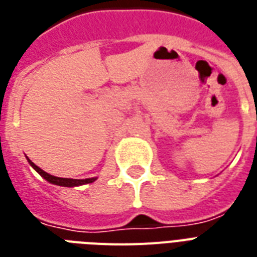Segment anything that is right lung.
<instances>
[{"label": "right lung", "instance_id": "1", "mask_svg": "<svg viewBox=\"0 0 257 257\" xmlns=\"http://www.w3.org/2000/svg\"><path fill=\"white\" fill-rule=\"evenodd\" d=\"M30 166H32L34 170H36L38 174H40L44 179H46L47 182H50L51 184H57V186H62V187H75V186H81V184H86V183H93L95 178H89V179H69V178H58V176H53L50 174H47L45 172L44 170H41L38 166L33 163L30 159H28Z\"/></svg>", "mask_w": 257, "mask_h": 257}]
</instances>
